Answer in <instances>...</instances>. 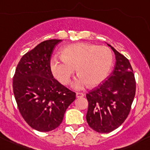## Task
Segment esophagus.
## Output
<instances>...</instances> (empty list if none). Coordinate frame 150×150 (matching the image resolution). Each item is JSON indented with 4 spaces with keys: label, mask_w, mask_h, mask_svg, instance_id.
<instances>
[{
    "label": "esophagus",
    "mask_w": 150,
    "mask_h": 150,
    "mask_svg": "<svg viewBox=\"0 0 150 150\" xmlns=\"http://www.w3.org/2000/svg\"><path fill=\"white\" fill-rule=\"evenodd\" d=\"M84 96V94L81 93V92H76V98H83Z\"/></svg>",
    "instance_id": "obj_1"
}]
</instances>
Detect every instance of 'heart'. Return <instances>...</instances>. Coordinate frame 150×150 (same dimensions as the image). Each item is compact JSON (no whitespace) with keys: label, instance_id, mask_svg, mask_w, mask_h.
<instances>
[{"label":"heart","instance_id":"b5f03b06","mask_svg":"<svg viewBox=\"0 0 150 150\" xmlns=\"http://www.w3.org/2000/svg\"><path fill=\"white\" fill-rule=\"evenodd\" d=\"M113 63L110 49L105 45L78 42L66 45L61 51V58L54 56L50 60L52 75L62 84L71 81L75 69L79 76L74 82V89L88 86L95 87L108 76Z\"/></svg>","mask_w":150,"mask_h":150}]
</instances>
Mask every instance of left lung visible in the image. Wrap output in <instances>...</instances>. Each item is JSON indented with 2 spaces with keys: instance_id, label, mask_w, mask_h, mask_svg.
I'll use <instances>...</instances> for the list:
<instances>
[{
  "instance_id": "obj_1",
  "label": "left lung",
  "mask_w": 150,
  "mask_h": 150,
  "mask_svg": "<svg viewBox=\"0 0 150 150\" xmlns=\"http://www.w3.org/2000/svg\"><path fill=\"white\" fill-rule=\"evenodd\" d=\"M115 55L114 69L104 83L86 94V121L95 132L109 133L119 127L129 114L136 81L129 60L108 44Z\"/></svg>"
}]
</instances>
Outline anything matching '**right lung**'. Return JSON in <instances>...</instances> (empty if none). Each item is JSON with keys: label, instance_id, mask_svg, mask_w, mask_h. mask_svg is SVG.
<instances>
[{"label": "right lung", "instance_id": "1", "mask_svg": "<svg viewBox=\"0 0 150 150\" xmlns=\"http://www.w3.org/2000/svg\"><path fill=\"white\" fill-rule=\"evenodd\" d=\"M61 40L43 41L23 55L13 79L20 113L38 132H50L58 127L66 109L76 99V93L54 79L50 70L52 51Z\"/></svg>", "mask_w": 150, "mask_h": 150}]
</instances>
